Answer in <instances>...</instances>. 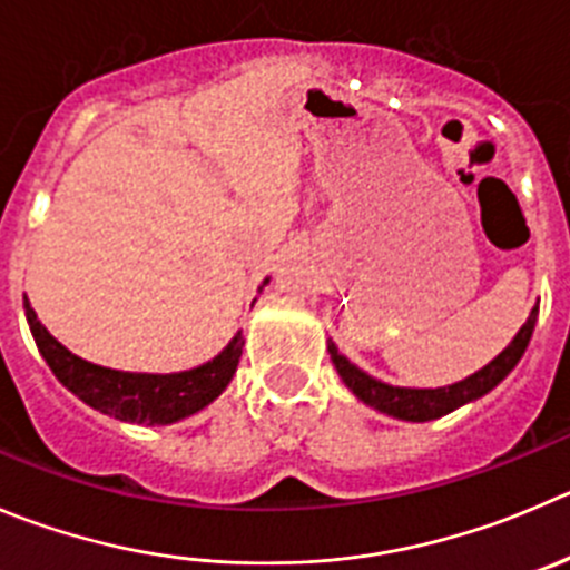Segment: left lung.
<instances>
[{
  "mask_svg": "<svg viewBox=\"0 0 570 570\" xmlns=\"http://www.w3.org/2000/svg\"><path fill=\"white\" fill-rule=\"evenodd\" d=\"M534 323H538V306L529 312L527 323L521 325V331L515 334V340L499 353L490 364H484L482 370H476L468 379L456 381L449 386H429V390H420V386H392L384 381L373 379L370 373L358 370L351 358H345L340 353V347L328 340V353L331 362H334L336 373L345 381L347 390L364 401L367 406L379 409V412L390 414V417L409 420V423H425V420H438L443 414L454 412V409L465 406V403L476 401V397L488 395L493 386H499L507 375L515 370V364L521 362L523 351H527L529 340H532Z\"/></svg>",
  "mask_w": 570,
  "mask_h": 570,
  "instance_id": "obj_1",
  "label": "left lung"
}]
</instances>
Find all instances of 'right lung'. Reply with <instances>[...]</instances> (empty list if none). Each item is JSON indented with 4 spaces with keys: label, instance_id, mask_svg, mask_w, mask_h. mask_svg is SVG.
Here are the masks:
<instances>
[{
    "label": "right lung",
    "instance_id": "1",
    "mask_svg": "<svg viewBox=\"0 0 570 570\" xmlns=\"http://www.w3.org/2000/svg\"><path fill=\"white\" fill-rule=\"evenodd\" d=\"M267 284L269 278H264L258 292ZM24 314L32 340H36L38 351H41L43 362L49 364L55 379L91 409L116 420H127V423L167 425L206 409L230 384L236 364H239L242 345H245L242 331H236L234 340L212 362L200 364V367L180 370V373H127V370H110L102 364L86 362V358L75 356L69 347L60 345L43 328L27 295Z\"/></svg>",
    "mask_w": 570,
    "mask_h": 570
}]
</instances>
